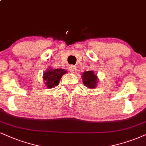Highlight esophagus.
I'll list each match as a JSON object with an SVG mask.
<instances>
[{
	"mask_svg": "<svg viewBox=\"0 0 146 146\" xmlns=\"http://www.w3.org/2000/svg\"><path fill=\"white\" fill-rule=\"evenodd\" d=\"M69 70H70V72H71L75 73L76 72V70H77L76 66H70V68H69Z\"/></svg>",
	"mask_w": 146,
	"mask_h": 146,
	"instance_id": "1",
	"label": "esophagus"
}]
</instances>
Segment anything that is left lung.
I'll list each match as a JSON object with an SVG mask.
<instances>
[{"mask_svg": "<svg viewBox=\"0 0 146 146\" xmlns=\"http://www.w3.org/2000/svg\"><path fill=\"white\" fill-rule=\"evenodd\" d=\"M82 80L86 87L90 89H94L97 85L98 78L93 71H87L82 74Z\"/></svg>", "mask_w": 146, "mask_h": 146, "instance_id": "left-lung-1", "label": "left lung"}]
</instances>
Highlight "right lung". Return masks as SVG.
I'll list each match as a JSON object with an SVG mask.
<instances>
[{"instance_id": "add662e5", "label": "right lung", "mask_w": 146, "mask_h": 146, "mask_svg": "<svg viewBox=\"0 0 146 146\" xmlns=\"http://www.w3.org/2000/svg\"><path fill=\"white\" fill-rule=\"evenodd\" d=\"M66 73V71L62 69L53 70L50 68L46 70L43 75V79L45 81L48 88H52L57 86L59 84V80L62 78V75Z\"/></svg>"}]
</instances>
